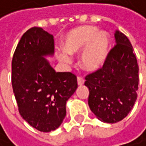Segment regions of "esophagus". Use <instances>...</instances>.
<instances>
[{
    "label": "esophagus",
    "mask_w": 146,
    "mask_h": 146,
    "mask_svg": "<svg viewBox=\"0 0 146 146\" xmlns=\"http://www.w3.org/2000/svg\"><path fill=\"white\" fill-rule=\"evenodd\" d=\"M77 80H78V85L81 86V85H83V84H84V79H83L82 77H80V76H78V79H77Z\"/></svg>",
    "instance_id": "obj_1"
}]
</instances>
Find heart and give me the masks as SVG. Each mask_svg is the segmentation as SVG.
Listing matches in <instances>:
<instances>
[{"mask_svg": "<svg viewBox=\"0 0 146 146\" xmlns=\"http://www.w3.org/2000/svg\"><path fill=\"white\" fill-rule=\"evenodd\" d=\"M95 26L84 25L72 30L65 38V51L58 54L60 60L64 63H70V54L81 53L80 63L83 69L94 72L104 65L110 50V39L104 31H97Z\"/></svg>", "mask_w": 146, "mask_h": 146, "instance_id": "b5f03b06", "label": "heart"}]
</instances>
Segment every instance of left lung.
Returning <instances> with one entry per match:
<instances>
[{"instance_id": "8db88e82", "label": "left lung", "mask_w": 146, "mask_h": 146, "mask_svg": "<svg viewBox=\"0 0 146 146\" xmlns=\"http://www.w3.org/2000/svg\"><path fill=\"white\" fill-rule=\"evenodd\" d=\"M115 38L116 44L102 67L85 77L91 111L109 123L119 122L130 113L137 97L139 81L137 60L130 40L119 31Z\"/></svg>"}]
</instances>
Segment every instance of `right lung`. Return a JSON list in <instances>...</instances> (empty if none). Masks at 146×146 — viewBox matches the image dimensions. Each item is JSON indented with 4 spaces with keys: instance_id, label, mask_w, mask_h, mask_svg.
Returning a JSON list of instances; mask_svg holds the SVG:
<instances>
[{
    "instance_id": "right-lung-1",
    "label": "right lung",
    "mask_w": 146,
    "mask_h": 146,
    "mask_svg": "<svg viewBox=\"0 0 146 146\" xmlns=\"http://www.w3.org/2000/svg\"><path fill=\"white\" fill-rule=\"evenodd\" d=\"M53 52V36L33 27L23 35L12 58L11 81L19 113L42 132L60 126L66 102L78 88L75 74L56 72L44 58Z\"/></svg>"
}]
</instances>
